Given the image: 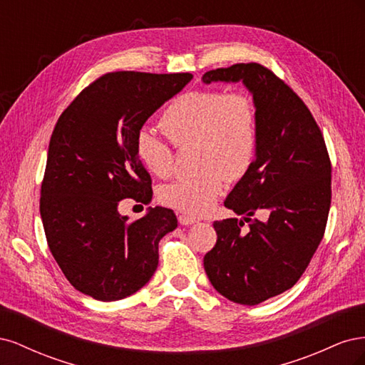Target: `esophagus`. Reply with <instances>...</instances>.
<instances>
[{
  "instance_id": "1",
  "label": "esophagus",
  "mask_w": 365,
  "mask_h": 365,
  "mask_svg": "<svg viewBox=\"0 0 365 365\" xmlns=\"http://www.w3.org/2000/svg\"><path fill=\"white\" fill-rule=\"evenodd\" d=\"M178 220H180V224H181V225H192V224H195V222H196V219H195V217H192V216H185V215H180V216H178Z\"/></svg>"
}]
</instances>
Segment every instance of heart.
<instances>
[{"instance_id":"obj_1","label":"heart","mask_w":365,"mask_h":365,"mask_svg":"<svg viewBox=\"0 0 365 365\" xmlns=\"http://www.w3.org/2000/svg\"><path fill=\"white\" fill-rule=\"evenodd\" d=\"M158 126L178 149L195 148L196 169L190 180L164 185L160 201L185 215L213 208L228 181L250 172L259 149V113L254 98L242 91H187L164 109ZM135 155L149 173L168 178L173 169L172 148L148 129L135 137Z\"/></svg>"}]
</instances>
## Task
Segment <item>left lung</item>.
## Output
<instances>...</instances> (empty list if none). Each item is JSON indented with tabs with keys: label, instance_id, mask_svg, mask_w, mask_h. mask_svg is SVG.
Masks as SVG:
<instances>
[{
	"label": "left lung",
	"instance_id": "left-lung-1",
	"mask_svg": "<svg viewBox=\"0 0 365 365\" xmlns=\"http://www.w3.org/2000/svg\"><path fill=\"white\" fill-rule=\"evenodd\" d=\"M202 81H242L257 106L256 161L224 202L250 228L244 234L236 217L216 220V245L204 257L220 295L254 306L291 289L311 263L327 224L332 164L309 108L269 68L235 63ZM259 211L264 219L252 220Z\"/></svg>",
	"mask_w": 365,
	"mask_h": 365
}]
</instances>
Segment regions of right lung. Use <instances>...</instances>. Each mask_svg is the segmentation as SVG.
Segmentation results:
<instances>
[{
  "label": "right lung",
  "instance_id": "1",
  "mask_svg": "<svg viewBox=\"0 0 365 365\" xmlns=\"http://www.w3.org/2000/svg\"><path fill=\"white\" fill-rule=\"evenodd\" d=\"M192 77L106 73L83 88L53 129L41 185L43 231L67 280L96 300H121L143 288L158 267V242L178 225L170 208L132 220L118 205L152 200L135 137Z\"/></svg>",
  "mask_w": 365,
  "mask_h": 365
}]
</instances>
